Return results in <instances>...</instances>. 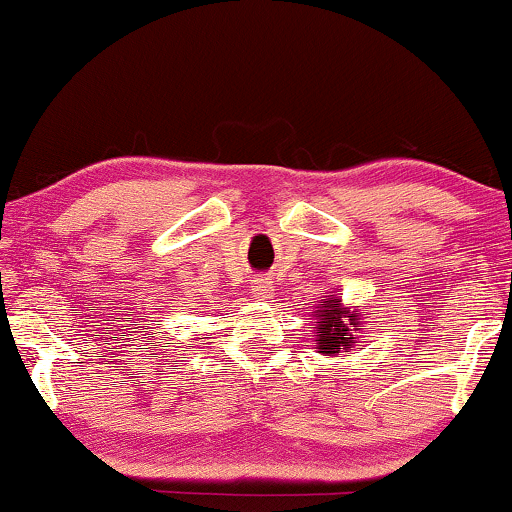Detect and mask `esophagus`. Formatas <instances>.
<instances>
[{
  "label": "esophagus",
  "instance_id": "34e87169",
  "mask_svg": "<svg viewBox=\"0 0 512 512\" xmlns=\"http://www.w3.org/2000/svg\"><path fill=\"white\" fill-rule=\"evenodd\" d=\"M250 292H253L255 299H271L273 287L266 278H257L253 285H250Z\"/></svg>",
  "mask_w": 512,
  "mask_h": 512
}]
</instances>
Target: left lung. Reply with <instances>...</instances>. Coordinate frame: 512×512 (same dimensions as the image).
<instances>
[{"label":"left lung","instance_id":"obj_1","mask_svg":"<svg viewBox=\"0 0 512 512\" xmlns=\"http://www.w3.org/2000/svg\"><path fill=\"white\" fill-rule=\"evenodd\" d=\"M341 317H348L349 323L355 327L359 315L350 311H341L338 306V299H322L318 304V311H315V336H318V352L322 355H336V352H348L350 345H355V329L345 326L340 320Z\"/></svg>","mask_w":512,"mask_h":512}]
</instances>
